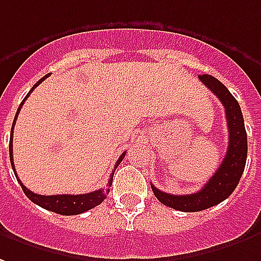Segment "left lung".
<instances>
[{
  "label": "left lung",
  "mask_w": 261,
  "mask_h": 261,
  "mask_svg": "<svg viewBox=\"0 0 261 261\" xmlns=\"http://www.w3.org/2000/svg\"><path fill=\"white\" fill-rule=\"evenodd\" d=\"M199 80L220 100L225 107L226 123L229 128V145L226 156L219 165L218 171L198 192L189 195H171L156 189L152 184V192L156 199L165 206L172 207L181 212H199L212 207L229 198L238 187L242 174L245 171L247 158V134L245 120L238 100L223 83L211 74H202Z\"/></svg>",
  "instance_id": "left-lung-1"
}]
</instances>
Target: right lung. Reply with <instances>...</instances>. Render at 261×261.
<instances>
[{
	"mask_svg": "<svg viewBox=\"0 0 261 261\" xmlns=\"http://www.w3.org/2000/svg\"><path fill=\"white\" fill-rule=\"evenodd\" d=\"M49 74L46 76H43L39 82H36L34 87L29 90V93L25 96V99L22 100V103L19 105L18 107V110H16L15 118H14V123H12V127H11V137H10V160H11V165H12V169H14V174H15L16 179L19 182V185L22 188L23 194L28 196L29 199L32 200L34 203L36 205H39L43 209H46V211H50V212L55 213H59V215H65V216H69V215H79V213H83L89 211V209H93V207H96L97 205H100L103 200L106 199V196L109 195V188L107 189H99V191H94V192H89V194H83V195H49V196H45V195H39V194H34L32 191H29L28 188L23 185L22 182L19 181V178H18V175L15 172V165H14V158H12V137H14V125H15L16 117H18V113L21 112V107L25 103V100L28 99V96L31 93L34 92V89L36 86H39L43 80L48 77ZM125 156V152H123L120 158L116 162V165H114V169L117 168L118 164L123 161V158ZM113 172L110 175V179H109V185L107 187H112V182H113Z\"/></svg>",
	"mask_w": 261,
	"mask_h": 261,
	"instance_id": "right-lung-1",
	"label": "right lung"
}]
</instances>
